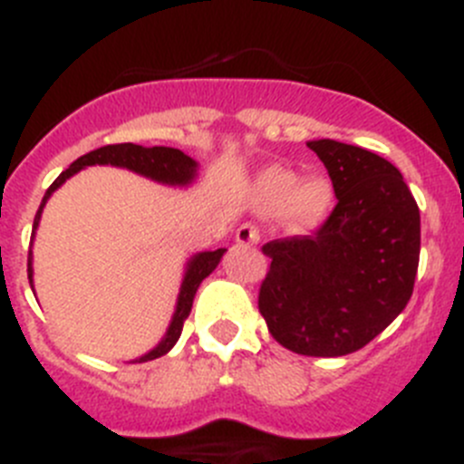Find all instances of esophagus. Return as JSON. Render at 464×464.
Wrapping results in <instances>:
<instances>
[{"label":"esophagus","instance_id":"obj_1","mask_svg":"<svg viewBox=\"0 0 464 464\" xmlns=\"http://www.w3.org/2000/svg\"><path fill=\"white\" fill-rule=\"evenodd\" d=\"M261 238L259 230H256L255 226H250V223H243L241 227L237 230V243L238 246H256Z\"/></svg>","mask_w":464,"mask_h":464}]
</instances>
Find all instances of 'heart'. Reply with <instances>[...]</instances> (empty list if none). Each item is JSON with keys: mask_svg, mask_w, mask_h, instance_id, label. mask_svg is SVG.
<instances>
[{"mask_svg": "<svg viewBox=\"0 0 464 464\" xmlns=\"http://www.w3.org/2000/svg\"><path fill=\"white\" fill-rule=\"evenodd\" d=\"M256 196L268 209L286 205L288 221L295 230H314L332 209L334 185L323 173L300 180L291 169L270 167L256 180Z\"/></svg>", "mask_w": 464, "mask_h": 464, "instance_id": "obj_1", "label": "heart"}]
</instances>
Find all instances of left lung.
<instances>
[{
	"instance_id": "left-lung-1",
	"label": "left lung",
	"mask_w": 464,
	"mask_h": 464,
	"mask_svg": "<svg viewBox=\"0 0 464 464\" xmlns=\"http://www.w3.org/2000/svg\"><path fill=\"white\" fill-rule=\"evenodd\" d=\"M323 160L338 203L306 237L261 250L270 268L259 314L286 350L345 356L406 309L420 264V208L388 160L336 140L306 141Z\"/></svg>"
}]
</instances>
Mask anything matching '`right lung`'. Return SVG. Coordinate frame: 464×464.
Segmentation results:
<instances>
[{
  "instance_id": "right-lung-1",
  "label": "right lung",
  "mask_w": 464,
  "mask_h": 464,
  "mask_svg": "<svg viewBox=\"0 0 464 464\" xmlns=\"http://www.w3.org/2000/svg\"><path fill=\"white\" fill-rule=\"evenodd\" d=\"M92 164H110V167L130 169V171L140 173V176L144 178H150V180L155 182H162V185H180V187L189 185V182L196 178V169H198L196 160H191L189 155H185L182 150L169 149V146H153V149H144V146L130 144V141H128V144L101 146V149L90 150L87 155L78 158L76 162H72L70 169H65V171L53 180V185L49 187L47 194H44L38 214H35L34 218V234H31V238L35 237V230H38L40 214H43V208L49 200V196H52L53 191L67 180V178H72L74 173L81 171V169L92 167ZM223 252H226V247H218V250H212V252H198V255L191 256L185 270V279H182L180 295H178L176 314H173L167 334H164V338L160 341L158 347H153L149 354L140 356V359H135L132 363H146V361L160 359V356H164L173 345H176L178 338H180L182 334V324H185V320L189 318L191 314V304H194V295L196 291H198L200 282H203L214 268H217ZM31 255H34V252L29 250V284L31 288H34V266H31L34 256Z\"/></svg>"
}]
</instances>
